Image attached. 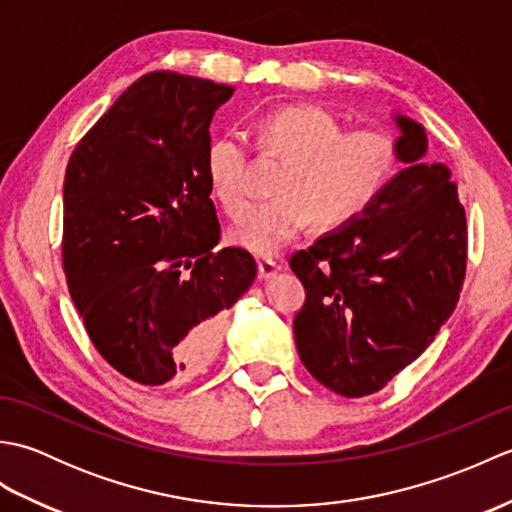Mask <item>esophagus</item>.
<instances>
[{"label":"esophagus","instance_id":"1","mask_svg":"<svg viewBox=\"0 0 512 512\" xmlns=\"http://www.w3.org/2000/svg\"><path fill=\"white\" fill-rule=\"evenodd\" d=\"M279 270H281V266L275 262V259H259L257 262L259 279H273Z\"/></svg>","mask_w":512,"mask_h":512}]
</instances>
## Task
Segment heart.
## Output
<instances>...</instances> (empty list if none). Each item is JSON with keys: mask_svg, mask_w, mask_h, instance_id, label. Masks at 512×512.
Masks as SVG:
<instances>
[{"mask_svg": "<svg viewBox=\"0 0 512 512\" xmlns=\"http://www.w3.org/2000/svg\"><path fill=\"white\" fill-rule=\"evenodd\" d=\"M257 143L288 160L279 195L250 206L233 228V242L255 255H273L314 222L345 226L365 215L400 169V143L380 129H350L323 105L292 103L255 123ZM250 145L242 132H224L206 147V178L224 211L239 217L250 200Z\"/></svg>", "mask_w": 512, "mask_h": 512, "instance_id": "obj_1", "label": "heart"}]
</instances>
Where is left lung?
Listing matches in <instances>:
<instances>
[{
	"label": "left lung",
	"mask_w": 512,
	"mask_h": 512,
	"mask_svg": "<svg viewBox=\"0 0 512 512\" xmlns=\"http://www.w3.org/2000/svg\"><path fill=\"white\" fill-rule=\"evenodd\" d=\"M396 121L407 167L365 215L290 257L306 288L292 323L299 356L345 398L376 394L427 350L466 275L458 184L440 162H422L424 127L400 114Z\"/></svg>",
	"instance_id": "1"
}]
</instances>
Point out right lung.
I'll return each instance as SVG.
<instances>
[{"label":"right lung","mask_w":512,"mask_h":512,"mask_svg":"<svg viewBox=\"0 0 512 512\" xmlns=\"http://www.w3.org/2000/svg\"><path fill=\"white\" fill-rule=\"evenodd\" d=\"M231 85L156 70L74 147L63 180V273L85 330L118 374L180 385L209 365L226 310L257 275L215 250L209 127Z\"/></svg>","instance_id":"right-lung-1"}]
</instances>
